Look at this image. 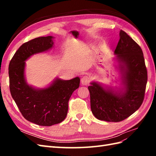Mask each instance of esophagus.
I'll use <instances>...</instances> for the list:
<instances>
[{
    "mask_svg": "<svg viewBox=\"0 0 156 156\" xmlns=\"http://www.w3.org/2000/svg\"><path fill=\"white\" fill-rule=\"evenodd\" d=\"M89 82H90V78L87 76H82V78H81V84L82 85H87Z\"/></svg>",
    "mask_w": 156,
    "mask_h": 156,
    "instance_id": "esophagus-1",
    "label": "esophagus"
}]
</instances>
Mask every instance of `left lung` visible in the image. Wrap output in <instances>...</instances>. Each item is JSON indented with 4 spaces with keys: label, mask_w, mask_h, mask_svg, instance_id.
<instances>
[{
    "label": "left lung",
    "mask_w": 156,
    "mask_h": 156,
    "mask_svg": "<svg viewBox=\"0 0 156 156\" xmlns=\"http://www.w3.org/2000/svg\"><path fill=\"white\" fill-rule=\"evenodd\" d=\"M115 50L123 88L115 91L96 82L88 87L92 114L99 120L119 122L141 107L147 81V68L142 49L123 31Z\"/></svg>",
    "instance_id": "8db88e82"
}]
</instances>
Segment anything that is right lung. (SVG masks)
<instances>
[{
    "label": "right lung",
    "mask_w": 156,
    "mask_h": 156,
    "mask_svg": "<svg viewBox=\"0 0 156 156\" xmlns=\"http://www.w3.org/2000/svg\"><path fill=\"white\" fill-rule=\"evenodd\" d=\"M52 36L40 37L23 44L9 66V87L12 98L25 119L41 126H51L63 121L68 110L71 95L80 86V79L56 78L45 88H35L25 80V61L31 55L44 52L54 45Z\"/></svg>",
    "instance_id": "add662e5"
}]
</instances>
